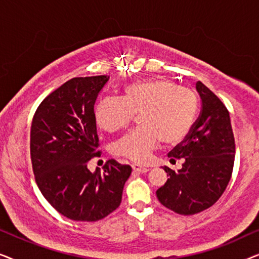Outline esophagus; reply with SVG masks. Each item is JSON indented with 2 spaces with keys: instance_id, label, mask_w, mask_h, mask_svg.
Masks as SVG:
<instances>
[{
  "instance_id": "34e87169",
  "label": "esophagus",
  "mask_w": 259,
  "mask_h": 259,
  "mask_svg": "<svg viewBox=\"0 0 259 259\" xmlns=\"http://www.w3.org/2000/svg\"><path fill=\"white\" fill-rule=\"evenodd\" d=\"M132 168H133L134 172H138V173H146L148 171L147 167H144V166L138 165V164H133Z\"/></svg>"
}]
</instances>
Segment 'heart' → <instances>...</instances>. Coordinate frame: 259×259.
I'll use <instances>...</instances> for the list:
<instances>
[{
	"mask_svg": "<svg viewBox=\"0 0 259 259\" xmlns=\"http://www.w3.org/2000/svg\"><path fill=\"white\" fill-rule=\"evenodd\" d=\"M199 100L196 92L167 79L127 84L121 99L104 98L94 107V119L102 130L115 132L128 126L139 114L140 127L116 140L113 152L144 164L162 141L175 146L185 139L196 121Z\"/></svg>",
	"mask_w": 259,
	"mask_h": 259,
	"instance_id": "b5f03b06",
	"label": "heart"
}]
</instances>
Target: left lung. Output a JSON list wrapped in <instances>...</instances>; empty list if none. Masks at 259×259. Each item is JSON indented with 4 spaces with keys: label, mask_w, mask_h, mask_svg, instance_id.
<instances>
[{
    "label": "left lung",
    "mask_w": 259,
    "mask_h": 259,
    "mask_svg": "<svg viewBox=\"0 0 259 259\" xmlns=\"http://www.w3.org/2000/svg\"><path fill=\"white\" fill-rule=\"evenodd\" d=\"M201 100L199 118L185 139L167 154L171 162L183 159L175 171L165 166L167 182L157 190L165 207L191 215L211 207L228 186L235 162L236 145L228 108L213 92L198 81Z\"/></svg>",
    "instance_id": "obj_1"
}]
</instances>
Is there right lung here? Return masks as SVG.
Returning a JSON list of instances; mask_svg holds the SVG:
<instances>
[{
  "instance_id": "1",
  "label": "right lung",
  "mask_w": 259,
  "mask_h": 259,
  "mask_svg": "<svg viewBox=\"0 0 259 259\" xmlns=\"http://www.w3.org/2000/svg\"><path fill=\"white\" fill-rule=\"evenodd\" d=\"M109 76L73 77L38 105L30 130V158L41 193L59 213L97 222L115 211L132 167L114 159L92 173L100 157L94 104Z\"/></svg>"
}]
</instances>
